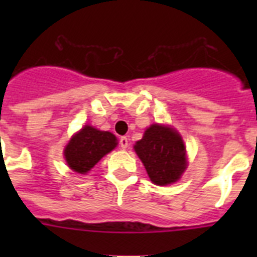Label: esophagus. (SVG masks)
I'll return each mask as SVG.
<instances>
[{"instance_id":"obj_1","label":"esophagus","mask_w":257,"mask_h":257,"mask_svg":"<svg viewBox=\"0 0 257 257\" xmlns=\"http://www.w3.org/2000/svg\"><path fill=\"white\" fill-rule=\"evenodd\" d=\"M119 147L122 149H126L128 147V139H127L126 136H122L121 139H119Z\"/></svg>"}]
</instances>
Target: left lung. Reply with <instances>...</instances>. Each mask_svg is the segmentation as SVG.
<instances>
[{"label": "left lung", "instance_id": "8db88e82", "mask_svg": "<svg viewBox=\"0 0 257 257\" xmlns=\"http://www.w3.org/2000/svg\"><path fill=\"white\" fill-rule=\"evenodd\" d=\"M152 183L165 187L180 179L188 166L187 149L178 131L153 123L134 145Z\"/></svg>", "mask_w": 257, "mask_h": 257}]
</instances>
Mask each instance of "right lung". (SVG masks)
<instances>
[{"label":"right lung","instance_id":"right-lung-1","mask_svg":"<svg viewBox=\"0 0 257 257\" xmlns=\"http://www.w3.org/2000/svg\"><path fill=\"white\" fill-rule=\"evenodd\" d=\"M117 144V138L112 133L86 124L72 136L64 149V158L70 170L78 174H87Z\"/></svg>","mask_w":257,"mask_h":257}]
</instances>
